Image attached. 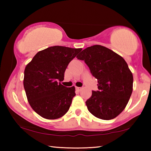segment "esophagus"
<instances>
[{"instance_id":"34e87169","label":"esophagus","mask_w":151,"mask_h":151,"mask_svg":"<svg viewBox=\"0 0 151 151\" xmlns=\"http://www.w3.org/2000/svg\"><path fill=\"white\" fill-rule=\"evenodd\" d=\"M76 91L79 92V91H81L83 88H82L81 87H76Z\"/></svg>"}]
</instances>
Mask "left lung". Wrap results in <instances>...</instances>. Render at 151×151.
Here are the masks:
<instances>
[{
	"label": "left lung",
	"instance_id": "8db88e82",
	"mask_svg": "<svg viewBox=\"0 0 151 151\" xmlns=\"http://www.w3.org/2000/svg\"><path fill=\"white\" fill-rule=\"evenodd\" d=\"M76 58L88 65L98 81L99 91L86 101L88 111L97 118L111 120L125 109L132 92L133 76L121 56L101 45L86 48Z\"/></svg>",
	"mask_w": 151,
	"mask_h": 151
}]
</instances>
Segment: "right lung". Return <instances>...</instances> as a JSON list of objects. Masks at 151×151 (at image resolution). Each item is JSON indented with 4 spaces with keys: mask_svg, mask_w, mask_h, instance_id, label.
<instances>
[{
    "mask_svg": "<svg viewBox=\"0 0 151 151\" xmlns=\"http://www.w3.org/2000/svg\"><path fill=\"white\" fill-rule=\"evenodd\" d=\"M82 48L53 46L38 52L24 69L23 85L31 108L46 119H57L69 109L75 87L60 82L71 60Z\"/></svg>",
    "mask_w": 151,
    "mask_h": 151,
    "instance_id": "add662e5",
    "label": "right lung"
}]
</instances>
